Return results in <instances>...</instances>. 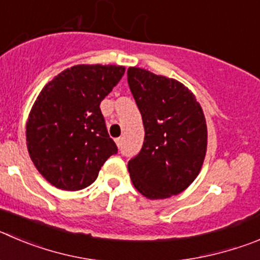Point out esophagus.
<instances>
[{
  "label": "esophagus",
  "instance_id": "1",
  "mask_svg": "<svg viewBox=\"0 0 260 260\" xmlns=\"http://www.w3.org/2000/svg\"><path fill=\"white\" fill-rule=\"evenodd\" d=\"M122 141H123V138H122V137L115 138V144H116V146H118V147L122 146Z\"/></svg>",
  "mask_w": 260,
  "mask_h": 260
}]
</instances>
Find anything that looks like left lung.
<instances>
[{
    "label": "left lung",
    "mask_w": 260,
    "mask_h": 260,
    "mask_svg": "<svg viewBox=\"0 0 260 260\" xmlns=\"http://www.w3.org/2000/svg\"><path fill=\"white\" fill-rule=\"evenodd\" d=\"M127 75L145 128L141 151L128 161L133 186L150 200L178 195L199 176L207 154L203 109L176 79L136 67Z\"/></svg>",
    "instance_id": "left-lung-1"
}]
</instances>
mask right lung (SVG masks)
Wrapping results in <instances>:
<instances>
[{
	"label": "right lung",
	"mask_w": 260,
	"mask_h": 260,
	"mask_svg": "<svg viewBox=\"0 0 260 260\" xmlns=\"http://www.w3.org/2000/svg\"><path fill=\"white\" fill-rule=\"evenodd\" d=\"M124 72L120 65H74L40 92L26 120V147L37 171L52 186L86 188L116 154L100 104Z\"/></svg>",
	"instance_id": "right-lung-1"
}]
</instances>
